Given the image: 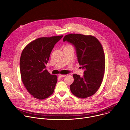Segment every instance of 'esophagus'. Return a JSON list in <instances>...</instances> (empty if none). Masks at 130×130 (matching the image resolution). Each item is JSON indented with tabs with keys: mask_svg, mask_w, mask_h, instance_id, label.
<instances>
[{
	"mask_svg": "<svg viewBox=\"0 0 130 130\" xmlns=\"http://www.w3.org/2000/svg\"><path fill=\"white\" fill-rule=\"evenodd\" d=\"M66 75H62V74H60V75H59V77H60V78H63V77H65V76H66Z\"/></svg>",
	"mask_w": 130,
	"mask_h": 130,
	"instance_id": "esophagus-1",
	"label": "esophagus"
}]
</instances>
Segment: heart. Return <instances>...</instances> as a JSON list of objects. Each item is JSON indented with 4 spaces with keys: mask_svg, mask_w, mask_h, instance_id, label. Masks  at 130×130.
Instances as JSON below:
<instances>
[{
    "mask_svg": "<svg viewBox=\"0 0 130 130\" xmlns=\"http://www.w3.org/2000/svg\"><path fill=\"white\" fill-rule=\"evenodd\" d=\"M66 47H72L71 45H67V46H66Z\"/></svg>",
    "mask_w": 130,
    "mask_h": 130,
    "instance_id": "b5f03b06",
    "label": "heart"
}]
</instances>
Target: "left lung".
Returning a JSON list of instances; mask_svg holds the SVG:
<instances>
[{
	"mask_svg": "<svg viewBox=\"0 0 130 130\" xmlns=\"http://www.w3.org/2000/svg\"><path fill=\"white\" fill-rule=\"evenodd\" d=\"M63 41L75 46L78 62L85 69L83 77L77 74L73 75L71 92L82 99L92 96L100 87L104 77L105 59L102 45L96 37L81 34L66 35Z\"/></svg>",
	"mask_w": 130,
	"mask_h": 130,
	"instance_id": "1",
	"label": "left lung"
}]
</instances>
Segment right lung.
I'll return each instance as SVG.
<instances>
[{
    "label": "right lung",
    "mask_w": 130,
    "mask_h": 130,
    "mask_svg": "<svg viewBox=\"0 0 130 130\" xmlns=\"http://www.w3.org/2000/svg\"><path fill=\"white\" fill-rule=\"evenodd\" d=\"M63 35L42 37L29 43L20 59L21 78L29 93L35 98L43 100L54 92L58 77L46 69L51 52Z\"/></svg>",
    "instance_id": "add662e5"
}]
</instances>
